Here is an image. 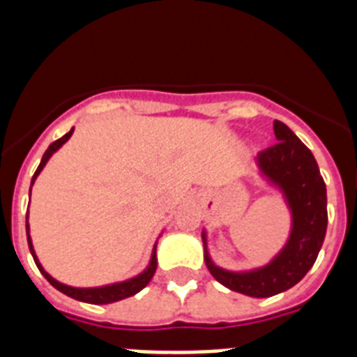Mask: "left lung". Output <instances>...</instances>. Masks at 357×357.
I'll return each mask as SVG.
<instances>
[{
    "label": "left lung",
    "mask_w": 357,
    "mask_h": 357,
    "mask_svg": "<svg viewBox=\"0 0 357 357\" xmlns=\"http://www.w3.org/2000/svg\"><path fill=\"white\" fill-rule=\"evenodd\" d=\"M273 132L279 143L255 157V168L289 211L291 227L282 248L263 266L234 272L214 263L207 230H202L211 275L225 288L254 298L279 295L301 282L317 261L327 230V189L314 155L282 121H273Z\"/></svg>",
    "instance_id": "left-lung-1"
}]
</instances>
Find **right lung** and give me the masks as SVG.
Segmentation results:
<instances>
[{
  "instance_id": "obj_1",
  "label": "right lung",
  "mask_w": 357,
  "mask_h": 357,
  "mask_svg": "<svg viewBox=\"0 0 357 357\" xmlns=\"http://www.w3.org/2000/svg\"><path fill=\"white\" fill-rule=\"evenodd\" d=\"M73 130H75V128H71V130H69L68 134L62 135L61 139H56L55 143L50 144L48 150L44 151L43 159H40L39 168H37V172L33 173V176H31L30 195H31V185L36 184L39 173L43 172V168H44V166H46V162H48V160L52 159L53 153L61 150L62 144L68 143L69 137H71V135H73ZM160 236H162V234H160ZM160 236H159V238H160ZM26 238H28V248H30L31 257H33V261H36L37 268H39V272L44 275V279L48 280V282L53 286V288L59 289V291H61V293H64V295L71 296V298H75V301L87 302V304L103 305V304H112V302L123 301V298H128V296L135 295V293H139L141 289L144 288V286H148V282H150L151 277H153V273H155V270H157V241H155V245H153V250H151L150 261H148L146 268H144V270L141 273H137V275L130 277V279H127V280H119V282H110V284L94 286V288H77V286H69V284H64V282H61V280H56L55 277H52L48 272H46V270H44V266H43V264H40L39 257H37V254H36L33 243H31L30 223H28V213H26Z\"/></svg>"
}]
</instances>
